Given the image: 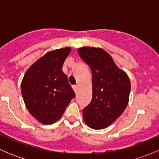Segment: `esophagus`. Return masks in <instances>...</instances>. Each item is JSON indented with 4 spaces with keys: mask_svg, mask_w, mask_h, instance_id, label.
<instances>
[{
    "mask_svg": "<svg viewBox=\"0 0 159 159\" xmlns=\"http://www.w3.org/2000/svg\"><path fill=\"white\" fill-rule=\"evenodd\" d=\"M78 85H73V89H74V91H75V93L78 92Z\"/></svg>",
    "mask_w": 159,
    "mask_h": 159,
    "instance_id": "esophagus-1",
    "label": "esophagus"
}]
</instances>
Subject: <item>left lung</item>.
Masks as SVG:
<instances>
[{"label": "left lung", "mask_w": 159, "mask_h": 159, "mask_svg": "<svg viewBox=\"0 0 159 159\" xmlns=\"http://www.w3.org/2000/svg\"><path fill=\"white\" fill-rule=\"evenodd\" d=\"M78 52L92 71V99L83 109V119L91 129H105L121 116L129 104L130 79L104 49L82 47Z\"/></svg>", "instance_id": "1"}]
</instances>
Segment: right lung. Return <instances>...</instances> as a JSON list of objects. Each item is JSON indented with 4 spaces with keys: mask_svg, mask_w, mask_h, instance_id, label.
<instances>
[{
    "mask_svg": "<svg viewBox=\"0 0 159 159\" xmlns=\"http://www.w3.org/2000/svg\"><path fill=\"white\" fill-rule=\"evenodd\" d=\"M70 51L66 47L46 53L27 70L22 79L20 91L25 105L30 115L44 125L56 122L75 96L62 71Z\"/></svg>",
    "mask_w": 159,
    "mask_h": 159,
    "instance_id": "right-lung-1",
    "label": "right lung"
}]
</instances>
